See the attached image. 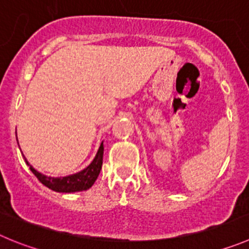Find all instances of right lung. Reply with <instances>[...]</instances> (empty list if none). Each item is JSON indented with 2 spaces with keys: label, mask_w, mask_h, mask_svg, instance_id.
Returning a JSON list of instances; mask_svg holds the SVG:
<instances>
[{
  "label": "right lung",
  "mask_w": 249,
  "mask_h": 249,
  "mask_svg": "<svg viewBox=\"0 0 249 249\" xmlns=\"http://www.w3.org/2000/svg\"><path fill=\"white\" fill-rule=\"evenodd\" d=\"M18 141V140H17ZM103 142L101 143L98 148V152H97L96 157L90 162V164L88 167H86L83 171L78 172V173L71 174V176H67V177H48V176H44V174L39 173L36 169H34L33 167L28 163L27 159L24 157L25 162L29 166L30 171L33 172L34 176L39 179V182L43 183L45 187H48L49 189L55 190V192L59 193H75V192H82V190H87L94 184L96 179L98 178L99 172L102 169V164H103Z\"/></svg>",
  "instance_id": "1"
}]
</instances>
